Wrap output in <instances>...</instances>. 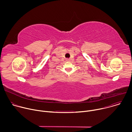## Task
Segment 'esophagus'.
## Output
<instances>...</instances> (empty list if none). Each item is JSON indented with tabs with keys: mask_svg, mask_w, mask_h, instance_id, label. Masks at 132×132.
I'll use <instances>...</instances> for the list:
<instances>
[{
	"mask_svg": "<svg viewBox=\"0 0 132 132\" xmlns=\"http://www.w3.org/2000/svg\"><path fill=\"white\" fill-rule=\"evenodd\" d=\"M66 61H67V62H69L70 61V60L69 59H66Z\"/></svg>",
	"mask_w": 132,
	"mask_h": 132,
	"instance_id": "1",
	"label": "esophagus"
}]
</instances>
